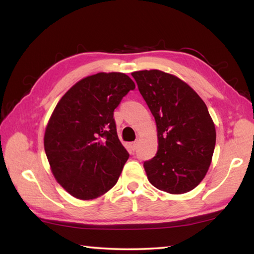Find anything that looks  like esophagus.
<instances>
[{
  "mask_svg": "<svg viewBox=\"0 0 254 254\" xmlns=\"http://www.w3.org/2000/svg\"><path fill=\"white\" fill-rule=\"evenodd\" d=\"M130 146H131L132 150H136V149H137V146H138V144H137V141H134V143L130 144Z\"/></svg>",
  "mask_w": 254,
  "mask_h": 254,
  "instance_id": "obj_1",
  "label": "esophagus"
}]
</instances>
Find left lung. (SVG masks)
<instances>
[{
	"mask_svg": "<svg viewBox=\"0 0 254 254\" xmlns=\"http://www.w3.org/2000/svg\"><path fill=\"white\" fill-rule=\"evenodd\" d=\"M157 126L158 150L144 163L148 181L171 194L190 192L211 165L216 132L207 107L188 83L161 70L131 73Z\"/></svg>",
	"mask_w": 254,
	"mask_h": 254,
	"instance_id": "8db88e82",
	"label": "left lung"
}]
</instances>
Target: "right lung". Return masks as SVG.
<instances>
[{
	"mask_svg": "<svg viewBox=\"0 0 254 254\" xmlns=\"http://www.w3.org/2000/svg\"><path fill=\"white\" fill-rule=\"evenodd\" d=\"M135 83L122 72L80 80L58 102L44 134L51 171L79 199H93L114 188L129 154L120 143L114 110Z\"/></svg>",
	"mask_w": 254,
	"mask_h": 254,
	"instance_id": "obj_1",
	"label": "right lung"
}]
</instances>
